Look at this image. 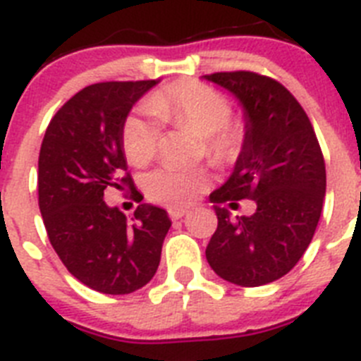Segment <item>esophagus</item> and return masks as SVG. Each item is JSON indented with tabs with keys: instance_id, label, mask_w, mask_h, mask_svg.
Instances as JSON below:
<instances>
[{
	"instance_id": "34e87169",
	"label": "esophagus",
	"mask_w": 361,
	"mask_h": 361,
	"mask_svg": "<svg viewBox=\"0 0 361 361\" xmlns=\"http://www.w3.org/2000/svg\"><path fill=\"white\" fill-rule=\"evenodd\" d=\"M184 215H188L186 209H170V219L171 220H178V219H183Z\"/></svg>"
}]
</instances>
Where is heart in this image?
<instances>
[{
  "label": "heart",
  "instance_id": "heart-1",
  "mask_svg": "<svg viewBox=\"0 0 361 361\" xmlns=\"http://www.w3.org/2000/svg\"><path fill=\"white\" fill-rule=\"evenodd\" d=\"M149 116L133 114L124 121L123 149L133 166H145L155 157L161 139V124L184 126L202 135L208 157L229 162L244 142L240 124L231 123V104L220 92L199 82H177L155 92L146 103ZM202 170L159 168L145 177V191L152 200L171 208L188 206L208 188Z\"/></svg>",
  "mask_w": 361,
  "mask_h": 361
}]
</instances>
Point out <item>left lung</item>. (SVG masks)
I'll return each mask as SVG.
<instances>
[{"instance_id": "left-lung-1", "label": "left lung", "mask_w": 361, "mask_h": 361, "mask_svg": "<svg viewBox=\"0 0 361 361\" xmlns=\"http://www.w3.org/2000/svg\"><path fill=\"white\" fill-rule=\"evenodd\" d=\"M206 81L237 97L244 142L233 173L209 195L219 226L206 258L220 279L258 288L296 266L320 220L325 162L307 114L286 86L255 72H216ZM251 198L257 209L233 219L219 204Z\"/></svg>"}]
</instances>
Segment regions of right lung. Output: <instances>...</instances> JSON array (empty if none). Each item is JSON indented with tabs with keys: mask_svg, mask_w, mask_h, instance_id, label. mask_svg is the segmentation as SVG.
<instances>
[{
	"mask_svg": "<svg viewBox=\"0 0 361 361\" xmlns=\"http://www.w3.org/2000/svg\"><path fill=\"white\" fill-rule=\"evenodd\" d=\"M157 82L86 86L59 108L41 145L37 191L50 244L79 282L104 295H128L153 279L171 226L166 209L152 204L137 206L128 220L104 202L108 188L133 186L123 126Z\"/></svg>",
	"mask_w": 361,
	"mask_h": 361,
	"instance_id": "right-lung-1",
	"label": "right lung"
}]
</instances>
